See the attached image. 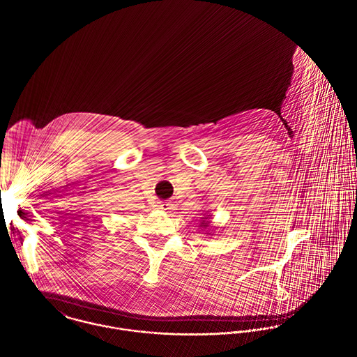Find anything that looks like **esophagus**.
Segmentation results:
<instances>
[{"mask_svg":"<svg viewBox=\"0 0 357 357\" xmlns=\"http://www.w3.org/2000/svg\"><path fill=\"white\" fill-rule=\"evenodd\" d=\"M158 209L168 210L172 208V204L169 201H158L155 205Z\"/></svg>","mask_w":357,"mask_h":357,"instance_id":"obj_1","label":"esophagus"}]
</instances>
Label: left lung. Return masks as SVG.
<instances>
[{
  "label": "left lung",
  "instance_id": "1",
  "mask_svg": "<svg viewBox=\"0 0 357 357\" xmlns=\"http://www.w3.org/2000/svg\"><path fill=\"white\" fill-rule=\"evenodd\" d=\"M202 224H204V225H202V227H208V225H205V221H202Z\"/></svg>",
  "mask_w": 357,
  "mask_h": 357
}]
</instances>
